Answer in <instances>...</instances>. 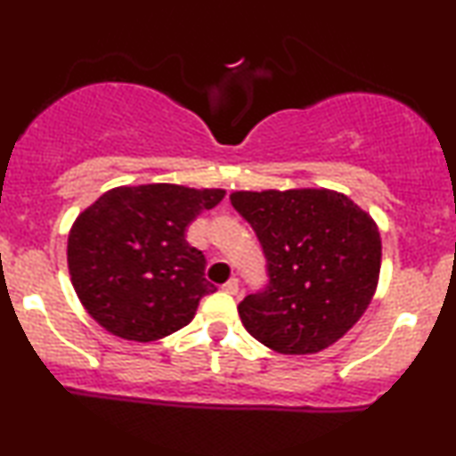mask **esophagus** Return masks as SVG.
<instances>
[{
	"label": "esophagus",
	"mask_w": 456,
	"mask_h": 456,
	"mask_svg": "<svg viewBox=\"0 0 456 456\" xmlns=\"http://www.w3.org/2000/svg\"><path fill=\"white\" fill-rule=\"evenodd\" d=\"M224 292H228V295H236L239 292V278H230L226 284L222 286Z\"/></svg>",
	"instance_id": "1"
}]
</instances>
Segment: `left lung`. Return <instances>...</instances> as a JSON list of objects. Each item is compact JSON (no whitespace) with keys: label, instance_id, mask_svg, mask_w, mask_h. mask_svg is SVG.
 <instances>
[{"label":"left lung","instance_id":"left-lung-1","mask_svg":"<svg viewBox=\"0 0 456 456\" xmlns=\"http://www.w3.org/2000/svg\"><path fill=\"white\" fill-rule=\"evenodd\" d=\"M230 201L257 234L270 276L239 305L247 332L282 354L334 345L376 292L382 239L371 216L328 189L236 191Z\"/></svg>","mask_w":456,"mask_h":456}]
</instances>
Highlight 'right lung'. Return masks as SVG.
<instances>
[{
  "label": "right lung",
  "mask_w": 456,
  "mask_h": 456,
  "mask_svg": "<svg viewBox=\"0 0 456 456\" xmlns=\"http://www.w3.org/2000/svg\"><path fill=\"white\" fill-rule=\"evenodd\" d=\"M224 189L116 186L72 224L68 270L89 315L124 340L151 342L184 328L216 286L186 228Z\"/></svg>",
  "instance_id": "obj_1"
}]
</instances>
